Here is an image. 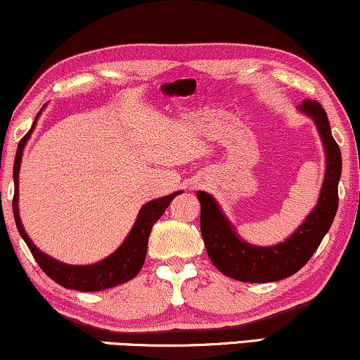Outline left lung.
I'll return each mask as SVG.
<instances>
[{
  "label": "left lung",
  "instance_id": "1",
  "mask_svg": "<svg viewBox=\"0 0 360 360\" xmlns=\"http://www.w3.org/2000/svg\"><path fill=\"white\" fill-rule=\"evenodd\" d=\"M300 110L315 120L320 131L326 151V174L316 207L285 241L274 246L250 245L236 235L214 197L207 192H197L200 202V231L207 255L221 274L235 281L274 282L295 274L318 250L338 212L341 150L331 135L326 110L318 101H303Z\"/></svg>",
  "mask_w": 360,
  "mask_h": 360
}]
</instances>
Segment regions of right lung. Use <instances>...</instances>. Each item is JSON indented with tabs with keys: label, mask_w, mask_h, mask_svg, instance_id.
<instances>
[{
	"label": "right lung",
	"mask_w": 360,
	"mask_h": 360,
	"mask_svg": "<svg viewBox=\"0 0 360 360\" xmlns=\"http://www.w3.org/2000/svg\"><path fill=\"white\" fill-rule=\"evenodd\" d=\"M34 125L30 127L27 134L24 135V139L19 141L16 158H14L13 212H14V220H16L18 230L21 233L22 240L26 241V245L29 246V250L32 252L34 259L37 261L40 269H42L50 279L60 283L62 287L73 288V290H81V292L105 290V288L115 287L119 285V283H124L130 279H134V277L140 272L141 266H143L146 250H148V236H150L151 229H153V225L158 221L160 217L165 214V210L168 209L169 202L173 200L176 195L181 194V191L174 192V194L171 195L161 197V199L150 200L148 204L141 207L140 214L135 220V225L131 226V230L127 235V238H125V241L117 248V251H114L112 255L105 257V259L89 266H72V264H65V262L53 259V257L45 255V252L40 251L39 248L30 241V238L27 236V233L21 224V219H19V207H18L19 166H21L22 150L24 146H26V141L30 136V134H32Z\"/></svg>",
	"instance_id": "right-lung-1"
}]
</instances>
